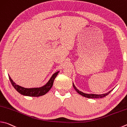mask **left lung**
<instances>
[{
	"instance_id": "left-lung-1",
	"label": "left lung",
	"mask_w": 127,
	"mask_h": 127,
	"mask_svg": "<svg viewBox=\"0 0 127 127\" xmlns=\"http://www.w3.org/2000/svg\"><path fill=\"white\" fill-rule=\"evenodd\" d=\"M73 87L75 89V90L76 91H77V93H79V94H80V95L83 96H85V97L86 98H103V97H104V96H105L106 95H107L108 94H109L110 92H111V91H109L108 93H107L105 94H86V93H83V92L79 91V90H78V89H77V88H76L74 86V83H73Z\"/></svg>"
}]
</instances>
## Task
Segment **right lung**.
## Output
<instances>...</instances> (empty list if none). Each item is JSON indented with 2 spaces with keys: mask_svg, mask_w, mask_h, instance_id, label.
Returning <instances> with one entry per match:
<instances>
[{
  "mask_svg": "<svg viewBox=\"0 0 127 127\" xmlns=\"http://www.w3.org/2000/svg\"><path fill=\"white\" fill-rule=\"evenodd\" d=\"M58 73L59 71L55 73L45 86L40 88H25L18 86L13 81L10 76H8L12 86L16 89V91H17L20 94L23 95L29 96H39L44 95L48 92L49 91V90L51 89L53 86V84L55 78L57 77Z\"/></svg>",
  "mask_w": 127,
  "mask_h": 127,
  "instance_id": "right-lung-1",
  "label": "right lung"
}]
</instances>
